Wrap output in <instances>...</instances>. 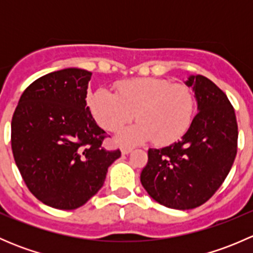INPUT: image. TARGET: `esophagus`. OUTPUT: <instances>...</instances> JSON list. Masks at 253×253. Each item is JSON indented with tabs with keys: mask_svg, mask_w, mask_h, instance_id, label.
Listing matches in <instances>:
<instances>
[{
	"mask_svg": "<svg viewBox=\"0 0 253 253\" xmlns=\"http://www.w3.org/2000/svg\"><path fill=\"white\" fill-rule=\"evenodd\" d=\"M131 152H132V148L131 147H122L121 148V153L124 155L128 154V153H131Z\"/></svg>",
	"mask_w": 253,
	"mask_h": 253,
	"instance_id": "1",
	"label": "esophagus"
}]
</instances>
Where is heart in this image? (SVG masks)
<instances>
[{"label": "heart", "instance_id": "1", "mask_svg": "<svg viewBox=\"0 0 253 253\" xmlns=\"http://www.w3.org/2000/svg\"><path fill=\"white\" fill-rule=\"evenodd\" d=\"M88 105L96 122L111 132L136 115L139 122L120 133L119 139L125 143L153 139L157 145L171 144L188 131L195 115L192 90L162 78L120 82L117 94L100 88L89 96Z\"/></svg>", "mask_w": 253, "mask_h": 253}]
</instances>
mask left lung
Listing matches in <instances>:
<instances>
[{
	"mask_svg": "<svg viewBox=\"0 0 253 253\" xmlns=\"http://www.w3.org/2000/svg\"><path fill=\"white\" fill-rule=\"evenodd\" d=\"M198 112L181 141L148 150L141 182L148 195L172 209L206 203L228 176L237 152L235 111L220 88L203 76H190Z\"/></svg>",
	"mask_w": 253,
	"mask_h": 253,
	"instance_id": "left-lung-1",
	"label": "left lung"
}]
</instances>
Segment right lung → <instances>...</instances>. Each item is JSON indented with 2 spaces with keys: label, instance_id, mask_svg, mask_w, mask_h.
<instances>
[{
  "label": "right lung",
  "instance_id": "add662e5",
  "mask_svg": "<svg viewBox=\"0 0 253 253\" xmlns=\"http://www.w3.org/2000/svg\"><path fill=\"white\" fill-rule=\"evenodd\" d=\"M91 72L65 68L33 82L20 96L11 125L14 162L30 192L44 205L71 211L104 185L121 157L106 150V133L86 106Z\"/></svg>",
  "mask_w": 253,
  "mask_h": 253
}]
</instances>
